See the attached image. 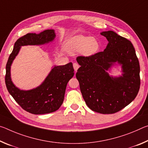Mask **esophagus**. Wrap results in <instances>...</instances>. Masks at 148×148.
<instances>
[{
    "label": "esophagus",
    "instance_id": "esophagus-1",
    "mask_svg": "<svg viewBox=\"0 0 148 148\" xmlns=\"http://www.w3.org/2000/svg\"><path fill=\"white\" fill-rule=\"evenodd\" d=\"M73 65V68H74V69H75V71H77V69H78L79 67V64H77V63H74Z\"/></svg>",
    "mask_w": 148,
    "mask_h": 148
}]
</instances>
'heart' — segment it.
Returning <instances> with one entry per match:
<instances>
[{
	"mask_svg": "<svg viewBox=\"0 0 148 148\" xmlns=\"http://www.w3.org/2000/svg\"><path fill=\"white\" fill-rule=\"evenodd\" d=\"M100 48V42L95 37L83 35H77L69 38L66 44V49L71 54L80 52L89 56L95 54Z\"/></svg>",
	"mask_w": 148,
	"mask_h": 148,
	"instance_id": "obj_1",
	"label": "heart"
}]
</instances>
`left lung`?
Returning <instances> with one entry per match:
<instances>
[{"mask_svg": "<svg viewBox=\"0 0 148 148\" xmlns=\"http://www.w3.org/2000/svg\"><path fill=\"white\" fill-rule=\"evenodd\" d=\"M108 44L103 52L78 56L81 65L76 77L88 107L102 114H112L125 108L138 93L140 64L130 40L114 31L101 33ZM122 65V75L113 77L107 71L115 62Z\"/></svg>", "mask_w": 148, "mask_h": 148, "instance_id": "8db88e82", "label": "left lung"}]
</instances>
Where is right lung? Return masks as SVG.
<instances>
[{
  "instance_id": "right-lung-1",
  "label": "right lung",
  "mask_w": 148,
  "mask_h": 148,
  "mask_svg": "<svg viewBox=\"0 0 148 148\" xmlns=\"http://www.w3.org/2000/svg\"><path fill=\"white\" fill-rule=\"evenodd\" d=\"M54 30L47 29L39 34L27 33L16 40L6 65L5 83L9 93L24 110L40 115L58 110L64 101L67 83L74 75L71 62L52 69L43 83L29 90H20L11 80L10 67L21 46L40 45L54 39Z\"/></svg>"
}]
</instances>
